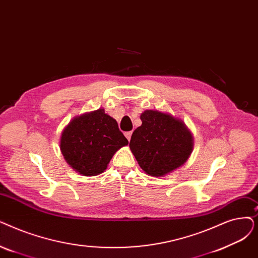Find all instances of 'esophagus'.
<instances>
[{
  "mask_svg": "<svg viewBox=\"0 0 258 258\" xmlns=\"http://www.w3.org/2000/svg\"><path fill=\"white\" fill-rule=\"evenodd\" d=\"M124 135H125V137L127 138V140L130 141V140H131V137H132V132H126V133H124Z\"/></svg>",
  "mask_w": 258,
  "mask_h": 258,
  "instance_id": "esophagus-1",
  "label": "esophagus"
}]
</instances>
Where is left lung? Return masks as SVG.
Masks as SVG:
<instances>
[{"label":"left lung","mask_w":258,"mask_h":258,"mask_svg":"<svg viewBox=\"0 0 258 258\" xmlns=\"http://www.w3.org/2000/svg\"><path fill=\"white\" fill-rule=\"evenodd\" d=\"M142 124L134 131L130 148L148 175L162 177L186 162L193 151V136L182 120L159 110L147 109Z\"/></svg>","instance_id":"obj_1"}]
</instances>
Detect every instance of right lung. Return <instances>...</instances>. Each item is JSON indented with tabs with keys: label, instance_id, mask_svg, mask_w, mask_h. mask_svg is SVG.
<instances>
[{
	"label": "right lung",
	"instance_id": "right-lung-1",
	"mask_svg": "<svg viewBox=\"0 0 258 258\" xmlns=\"http://www.w3.org/2000/svg\"><path fill=\"white\" fill-rule=\"evenodd\" d=\"M128 144L117 121L103 108L75 117L63 130L60 149L66 162L83 176L103 173L114 154Z\"/></svg>",
	"mask_w": 258,
	"mask_h": 258
}]
</instances>
